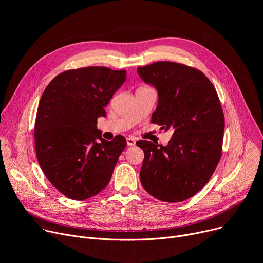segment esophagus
Listing matches in <instances>:
<instances>
[{"label": "esophagus", "mask_w": 263, "mask_h": 263, "mask_svg": "<svg viewBox=\"0 0 263 263\" xmlns=\"http://www.w3.org/2000/svg\"><path fill=\"white\" fill-rule=\"evenodd\" d=\"M127 145H128V146H130V147L135 146V140H134L133 138H131V137L127 138Z\"/></svg>", "instance_id": "1"}]
</instances>
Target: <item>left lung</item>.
Returning <instances> with one entry per match:
<instances>
[{"mask_svg": "<svg viewBox=\"0 0 263 263\" xmlns=\"http://www.w3.org/2000/svg\"><path fill=\"white\" fill-rule=\"evenodd\" d=\"M137 73L158 93L151 122L173 130L165 147L136 142L145 153L140 182L161 201H183L208 183L221 157L224 115L217 92L200 70L183 64L156 62Z\"/></svg>", "mask_w": 263, "mask_h": 263, "instance_id": "1", "label": "left lung"}]
</instances>
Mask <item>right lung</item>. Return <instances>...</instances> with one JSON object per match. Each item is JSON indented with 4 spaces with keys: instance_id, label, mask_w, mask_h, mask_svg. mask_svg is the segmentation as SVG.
Masks as SVG:
<instances>
[{
    "instance_id": "add662e5",
    "label": "right lung",
    "mask_w": 263,
    "mask_h": 263,
    "mask_svg": "<svg viewBox=\"0 0 263 263\" xmlns=\"http://www.w3.org/2000/svg\"><path fill=\"white\" fill-rule=\"evenodd\" d=\"M126 76V70L99 66L67 70L42 95L34 124L36 157L47 179L70 199L103 191L127 146L124 136L108 141L97 127Z\"/></svg>"
}]
</instances>
